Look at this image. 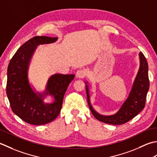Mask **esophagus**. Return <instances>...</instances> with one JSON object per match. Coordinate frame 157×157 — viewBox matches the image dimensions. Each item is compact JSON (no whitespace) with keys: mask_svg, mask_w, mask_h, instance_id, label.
Segmentation results:
<instances>
[{"mask_svg":"<svg viewBox=\"0 0 157 157\" xmlns=\"http://www.w3.org/2000/svg\"><path fill=\"white\" fill-rule=\"evenodd\" d=\"M76 76L78 78H82L85 76V72L83 70H78L76 73Z\"/></svg>","mask_w":157,"mask_h":157,"instance_id":"esophagus-1","label":"esophagus"}]
</instances>
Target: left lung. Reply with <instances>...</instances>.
<instances>
[{
    "label": "left lung",
    "instance_id": "8db88e82",
    "mask_svg": "<svg viewBox=\"0 0 157 157\" xmlns=\"http://www.w3.org/2000/svg\"><path fill=\"white\" fill-rule=\"evenodd\" d=\"M140 66L138 73L136 76L133 87L127 100L124 101L122 107L117 114L112 116H102L97 113L91 106L89 101V95L87 85H86L87 101L89 108L95 118L101 122L112 124H124L132 119L141 112L145 107L147 93L149 89L148 66V62L144 54L140 53Z\"/></svg>",
    "mask_w": 157,
    "mask_h": 157
}]
</instances>
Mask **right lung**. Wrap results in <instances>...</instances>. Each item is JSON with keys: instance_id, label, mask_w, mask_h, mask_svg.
I'll list each match as a JSON object with an SVG mask.
<instances>
[{"instance_id": "add662e5", "label": "right lung", "mask_w": 157, "mask_h": 157, "mask_svg": "<svg viewBox=\"0 0 157 157\" xmlns=\"http://www.w3.org/2000/svg\"><path fill=\"white\" fill-rule=\"evenodd\" d=\"M57 37L34 36L19 48L7 68V95L13 112L25 122L41 125L55 120L62 109L63 99L75 75L52 76L44 94L55 98L52 104H44V95L36 94L28 81V68L31 57L38 44L54 43Z\"/></svg>"}]
</instances>
